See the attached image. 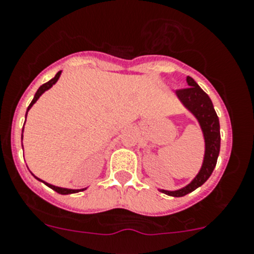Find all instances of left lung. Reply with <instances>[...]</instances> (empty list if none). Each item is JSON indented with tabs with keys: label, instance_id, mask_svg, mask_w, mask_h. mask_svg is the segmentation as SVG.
Instances as JSON below:
<instances>
[{
	"label": "left lung",
	"instance_id": "1",
	"mask_svg": "<svg viewBox=\"0 0 254 254\" xmlns=\"http://www.w3.org/2000/svg\"><path fill=\"white\" fill-rule=\"evenodd\" d=\"M186 80L189 87L185 89L176 90V95L181 100L182 104L198 120V124L202 129L203 137H205V157H203L200 172L187 186L176 190V191L160 190L161 192L169 196H174V197H181V196L192 192L197 187L207 181L217 164L221 146L220 120H218L210 97L201 89L200 85L192 78L187 77Z\"/></svg>",
	"mask_w": 254,
	"mask_h": 254
}]
</instances>
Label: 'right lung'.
Listing matches in <instances>:
<instances>
[{"instance_id":"1","label":"right lung","mask_w":254,"mask_h":254,"mask_svg":"<svg viewBox=\"0 0 254 254\" xmlns=\"http://www.w3.org/2000/svg\"><path fill=\"white\" fill-rule=\"evenodd\" d=\"M61 73L62 72H58L56 74V77L54 78H52L51 80H49V82H47V83H44L43 85H41V87L38 88V90H37V93L36 94H34V98H33V100H32L31 102V104H29V107L27 108V113H28V110L31 109L32 108V105L34 104V103L37 102V100H38V98L41 97L42 94H43L44 92H46V90H48L49 88H52V85L53 84H56L57 83V80L59 79V77H61ZM27 113H26V117H27ZM26 123V122H24ZM22 137H23V129H22ZM22 146H23V145H22ZM36 177V176H34ZM37 180H39L38 177H36ZM39 181H42V180H39ZM44 182V181H43ZM44 184L47 185V186L48 187H51L52 190H54V191H56V192H58V193H61V195H68V193H75V192H79V191H84L85 189H82V190H70V189H63V187H58V186H53V185H51V184H47V182H44Z\"/></svg>"}]
</instances>
